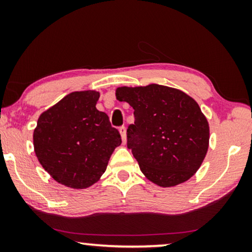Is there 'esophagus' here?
I'll return each instance as SVG.
<instances>
[{
    "instance_id": "obj_1",
    "label": "esophagus",
    "mask_w": 252,
    "mask_h": 252,
    "mask_svg": "<svg viewBox=\"0 0 252 252\" xmlns=\"http://www.w3.org/2000/svg\"><path fill=\"white\" fill-rule=\"evenodd\" d=\"M119 132H120V135H122L123 143H126V127L125 126L119 127Z\"/></svg>"
}]
</instances>
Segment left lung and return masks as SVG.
<instances>
[{
	"label": "left lung",
	"mask_w": 252,
	"mask_h": 252,
	"mask_svg": "<svg viewBox=\"0 0 252 252\" xmlns=\"http://www.w3.org/2000/svg\"><path fill=\"white\" fill-rule=\"evenodd\" d=\"M117 99L134 109L127 148L142 173L160 187L187 181L209 148V124L197 103L184 92L161 85L119 87Z\"/></svg>",
	"instance_id": "8db88e82"
}]
</instances>
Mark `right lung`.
Wrapping results in <instances>:
<instances>
[{
	"label": "right lung",
	"mask_w": 252,
	"mask_h": 252,
	"mask_svg": "<svg viewBox=\"0 0 252 252\" xmlns=\"http://www.w3.org/2000/svg\"><path fill=\"white\" fill-rule=\"evenodd\" d=\"M99 94L74 92L44 111L34 129L35 155L60 184L87 188L101 178L110 156L122 144L118 129L96 109Z\"/></svg>",
	"instance_id": "right-lung-1"
}]
</instances>
